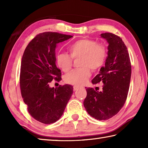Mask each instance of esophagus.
<instances>
[{
	"mask_svg": "<svg viewBox=\"0 0 148 148\" xmlns=\"http://www.w3.org/2000/svg\"><path fill=\"white\" fill-rule=\"evenodd\" d=\"M79 88V86H74V87H73V89H74V91H77V89H78Z\"/></svg>",
	"mask_w": 148,
	"mask_h": 148,
	"instance_id": "1",
	"label": "esophagus"
}]
</instances>
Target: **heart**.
<instances>
[{
    "instance_id": "heart-1",
    "label": "heart",
    "mask_w": 148,
    "mask_h": 148,
    "mask_svg": "<svg viewBox=\"0 0 148 148\" xmlns=\"http://www.w3.org/2000/svg\"><path fill=\"white\" fill-rule=\"evenodd\" d=\"M70 56L59 53L56 57L59 68L64 72L71 70L73 63L72 59H79V68L66 74L64 81L74 86H82L87 81L92 71L101 69L107 58V49L102 43H97L91 39L82 38L74 42L69 47Z\"/></svg>"
}]
</instances>
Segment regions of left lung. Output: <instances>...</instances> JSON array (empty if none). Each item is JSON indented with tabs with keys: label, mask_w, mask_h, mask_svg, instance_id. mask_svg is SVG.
Here are the masks:
<instances>
[{
	"label": "left lung",
	"mask_w": 148,
	"mask_h": 148,
	"mask_svg": "<svg viewBox=\"0 0 148 148\" xmlns=\"http://www.w3.org/2000/svg\"><path fill=\"white\" fill-rule=\"evenodd\" d=\"M108 42L105 66L92 79V84H104L102 91L87 88L84 105L87 113L97 120H107L116 115L123 106L128 95L131 76L129 52L123 41L117 35L101 34Z\"/></svg>",
	"instance_id": "1"
}]
</instances>
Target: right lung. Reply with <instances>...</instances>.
<instances>
[{"mask_svg": "<svg viewBox=\"0 0 148 148\" xmlns=\"http://www.w3.org/2000/svg\"><path fill=\"white\" fill-rule=\"evenodd\" d=\"M73 37L59 32L37 34L27 45L22 57L19 84L29 113L39 122L53 123L59 119L73 93L71 85L49 87L52 80L61 79L56 66L57 44Z\"/></svg>", "mask_w": 148, "mask_h": 148, "instance_id": "add662e5", "label": "right lung"}]
</instances>
